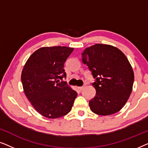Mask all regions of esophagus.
<instances>
[{
	"instance_id": "1",
	"label": "esophagus",
	"mask_w": 148,
	"mask_h": 148,
	"mask_svg": "<svg viewBox=\"0 0 148 148\" xmlns=\"http://www.w3.org/2000/svg\"><path fill=\"white\" fill-rule=\"evenodd\" d=\"M85 88V86H82V87H78V90L79 91H82Z\"/></svg>"
}]
</instances>
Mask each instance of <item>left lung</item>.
<instances>
[{
    "instance_id": "left-lung-1",
    "label": "left lung",
    "mask_w": 148,
    "mask_h": 148,
    "mask_svg": "<svg viewBox=\"0 0 148 148\" xmlns=\"http://www.w3.org/2000/svg\"><path fill=\"white\" fill-rule=\"evenodd\" d=\"M82 56L96 79L92 84L96 96L89 102L91 110L102 116L119 112L128 100L134 82L126 56L119 48L102 44L86 48Z\"/></svg>"
}]
</instances>
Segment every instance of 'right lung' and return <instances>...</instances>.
<instances>
[{
    "label": "right lung",
    "mask_w": 148,
    "mask_h": 148,
    "mask_svg": "<svg viewBox=\"0 0 148 148\" xmlns=\"http://www.w3.org/2000/svg\"><path fill=\"white\" fill-rule=\"evenodd\" d=\"M66 46L42 47L28 58L21 72L24 93L34 108L48 119L70 112L77 93L65 82L64 64L73 51Z\"/></svg>",
    "instance_id": "obj_1"
}]
</instances>
